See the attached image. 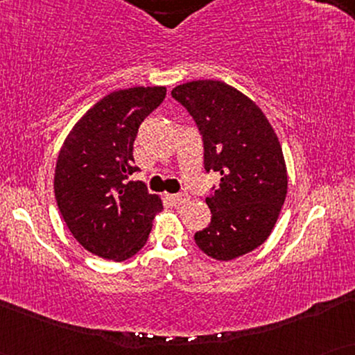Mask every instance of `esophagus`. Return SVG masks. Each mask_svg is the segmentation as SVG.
Returning <instances> with one entry per match:
<instances>
[{
  "instance_id": "1",
  "label": "esophagus",
  "mask_w": 355,
  "mask_h": 355,
  "mask_svg": "<svg viewBox=\"0 0 355 355\" xmlns=\"http://www.w3.org/2000/svg\"><path fill=\"white\" fill-rule=\"evenodd\" d=\"M173 202L176 203V205H182V203H186L191 200V197L187 196V193H176V196H173Z\"/></svg>"
}]
</instances>
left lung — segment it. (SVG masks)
Here are the masks:
<instances>
[{
    "instance_id": "1",
    "label": "left lung",
    "mask_w": 355,
    "mask_h": 355,
    "mask_svg": "<svg viewBox=\"0 0 355 355\" xmlns=\"http://www.w3.org/2000/svg\"><path fill=\"white\" fill-rule=\"evenodd\" d=\"M171 95L196 119L205 169L221 176L207 197L211 223L196 244L220 261L249 254L268 239L288 193L278 135L255 101L221 80L186 82Z\"/></svg>"
}]
</instances>
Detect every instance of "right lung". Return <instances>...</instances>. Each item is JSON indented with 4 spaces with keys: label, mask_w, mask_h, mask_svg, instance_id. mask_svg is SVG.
<instances>
[{
    "label": "right lung",
    "mask_w": 355,
    "mask_h": 355,
    "mask_svg": "<svg viewBox=\"0 0 355 355\" xmlns=\"http://www.w3.org/2000/svg\"><path fill=\"white\" fill-rule=\"evenodd\" d=\"M166 87H132L103 96L74 124L58 155L55 197L71 234L90 254L123 261L137 254L163 203L129 181L139 125Z\"/></svg>",
    "instance_id": "obj_1"
}]
</instances>
